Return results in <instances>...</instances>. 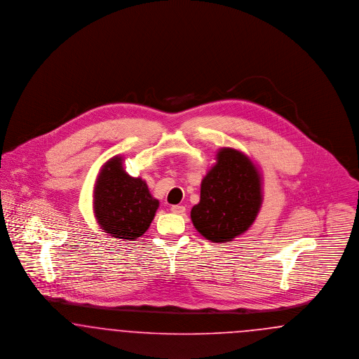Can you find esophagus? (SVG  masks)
Listing matches in <instances>:
<instances>
[{"label": "esophagus", "mask_w": 359, "mask_h": 359, "mask_svg": "<svg viewBox=\"0 0 359 359\" xmlns=\"http://www.w3.org/2000/svg\"><path fill=\"white\" fill-rule=\"evenodd\" d=\"M185 206H182V205H172V213H175V215H184L185 213Z\"/></svg>", "instance_id": "1"}]
</instances>
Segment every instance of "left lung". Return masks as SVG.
Masks as SVG:
<instances>
[{
	"instance_id": "8db88e82",
	"label": "left lung",
	"mask_w": 359,
	"mask_h": 359,
	"mask_svg": "<svg viewBox=\"0 0 359 359\" xmlns=\"http://www.w3.org/2000/svg\"><path fill=\"white\" fill-rule=\"evenodd\" d=\"M260 205V175L253 163L237 150L221 149L217 163L203 180L201 198L190 217L205 238L225 243L250 228Z\"/></svg>"
}]
</instances>
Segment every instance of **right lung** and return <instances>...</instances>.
<instances>
[{
	"label": "right lung",
	"mask_w": 359,
	"mask_h": 359,
	"mask_svg": "<svg viewBox=\"0 0 359 359\" xmlns=\"http://www.w3.org/2000/svg\"><path fill=\"white\" fill-rule=\"evenodd\" d=\"M94 197L95 216L102 229L125 240H135L149 229L159 205L144 181L123 170L119 156L102 169Z\"/></svg>",
	"instance_id": "right-lung-1"
}]
</instances>
